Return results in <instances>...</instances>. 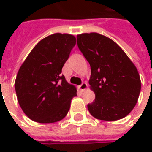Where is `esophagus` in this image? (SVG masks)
Instances as JSON below:
<instances>
[{
  "mask_svg": "<svg viewBox=\"0 0 152 152\" xmlns=\"http://www.w3.org/2000/svg\"><path fill=\"white\" fill-rule=\"evenodd\" d=\"M87 87H88V85H87L86 82H84L79 86V89L81 91V92H84V91L87 89Z\"/></svg>",
  "mask_w": 152,
  "mask_h": 152,
  "instance_id": "obj_1",
  "label": "esophagus"
}]
</instances>
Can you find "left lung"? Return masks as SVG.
Masks as SVG:
<instances>
[{
    "label": "left lung",
    "mask_w": 152,
    "mask_h": 152,
    "mask_svg": "<svg viewBox=\"0 0 152 152\" xmlns=\"http://www.w3.org/2000/svg\"><path fill=\"white\" fill-rule=\"evenodd\" d=\"M77 45L91 67L89 80L95 99L88 104L94 117L114 121L134 109L141 90L136 66L115 41L96 32L77 35Z\"/></svg>",
    "instance_id": "obj_1"
}]
</instances>
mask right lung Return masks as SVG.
Here are the masks:
<instances>
[{
    "label": "right lung",
    "mask_w": 152,
    "mask_h": 152,
    "mask_svg": "<svg viewBox=\"0 0 152 152\" xmlns=\"http://www.w3.org/2000/svg\"><path fill=\"white\" fill-rule=\"evenodd\" d=\"M76 42L71 34L48 36L37 44L20 66L15 91L22 110L31 121L54 123L67 114L76 88L61 72Z\"/></svg>",
    "instance_id": "right-lung-1"
}]
</instances>
